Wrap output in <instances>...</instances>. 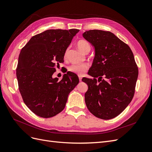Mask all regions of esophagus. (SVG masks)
Segmentation results:
<instances>
[{
	"instance_id": "34e87169",
	"label": "esophagus",
	"mask_w": 152,
	"mask_h": 152,
	"mask_svg": "<svg viewBox=\"0 0 152 152\" xmlns=\"http://www.w3.org/2000/svg\"><path fill=\"white\" fill-rule=\"evenodd\" d=\"M81 80H82V77H81V76H79V80H80V81H81Z\"/></svg>"
}]
</instances>
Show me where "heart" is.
Returning a JSON list of instances; mask_svg holds the SVG:
<instances>
[{"instance_id":"obj_1","label":"heart","mask_w":152,"mask_h":152,"mask_svg":"<svg viewBox=\"0 0 152 152\" xmlns=\"http://www.w3.org/2000/svg\"><path fill=\"white\" fill-rule=\"evenodd\" d=\"M77 47L81 52L86 53L90 50V45L89 43L85 40H80L76 43ZM68 53V50L65 52V57H67ZM89 68V65L88 64L84 63L81 64H72L69 67V71L74 72L78 75H83Z\"/></svg>"}]
</instances>
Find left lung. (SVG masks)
<instances>
[{
  "instance_id": "left-lung-1",
  "label": "left lung",
  "mask_w": 152,
  "mask_h": 152,
  "mask_svg": "<svg viewBox=\"0 0 152 152\" xmlns=\"http://www.w3.org/2000/svg\"><path fill=\"white\" fill-rule=\"evenodd\" d=\"M83 37L95 48V57L83 77L88 86L85 100L88 109L98 118L113 119L133 99L138 69L130 47L114 33L99 30L86 31Z\"/></svg>"
}]
</instances>
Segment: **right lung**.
<instances>
[{"instance_id":"obj_1","label":"right lung","mask_w":152,"mask_h":152,"mask_svg":"<svg viewBox=\"0 0 152 152\" xmlns=\"http://www.w3.org/2000/svg\"><path fill=\"white\" fill-rule=\"evenodd\" d=\"M79 31L46 30L31 37L19 53L16 69L19 90L24 104L38 116L49 118L60 113L69 93L79 83L77 76L69 71L59 81L52 77Z\"/></svg>"}]
</instances>
